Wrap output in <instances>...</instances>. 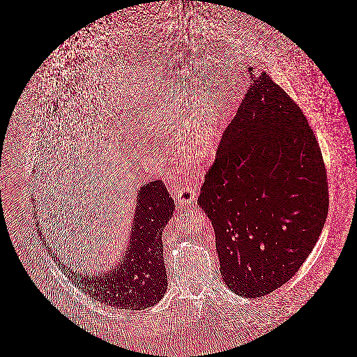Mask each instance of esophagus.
<instances>
[{
    "label": "esophagus",
    "mask_w": 357,
    "mask_h": 357,
    "mask_svg": "<svg viewBox=\"0 0 357 357\" xmlns=\"http://www.w3.org/2000/svg\"><path fill=\"white\" fill-rule=\"evenodd\" d=\"M199 194V187L195 183H185L175 192V202L178 206H183L192 203Z\"/></svg>",
    "instance_id": "34e87169"
}]
</instances>
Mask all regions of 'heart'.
<instances>
[{
	"label": "heart",
	"instance_id": "heart-1",
	"mask_svg": "<svg viewBox=\"0 0 357 357\" xmlns=\"http://www.w3.org/2000/svg\"><path fill=\"white\" fill-rule=\"evenodd\" d=\"M222 107L204 90L174 87L146 109L142 130L154 137L176 136L182 155L194 162L212 158L222 136Z\"/></svg>",
	"mask_w": 357,
	"mask_h": 357
}]
</instances>
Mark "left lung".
Segmentation results:
<instances>
[{
	"label": "left lung",
	"instance_id": "8db88e82",
	"mask_svg": "<svg viewBox=\"0 0 357 357\" xmlns=\"http://www.w3.org/2000/svg\"><path fill=\"white\" fill-rule=\"evenodd\" d=\"M251 82L197 204L215 229L222 279L254 298L291 280L312 252L328 212V184L301 108L267 73Z\"/></svg>",
	"mask_w": 357,
	"mask_h": 357
}]
</instances>
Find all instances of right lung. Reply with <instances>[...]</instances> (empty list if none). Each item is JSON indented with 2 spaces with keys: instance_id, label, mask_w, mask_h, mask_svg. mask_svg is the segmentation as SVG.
<instances>
[{
  "instance_id": "right-lung-1",
  "label": "right lung",
  "mask_w": 357,
  "mask_h": 357,
  "mask_svg": "<svg viewBox=\"0 0 357 357\" xmlns=\"http://www.w3.org/2000/svg\"><path fill=\"white\" fill-rule=\"evenodd\" d=\"M137 194L128 250L118 266L99 276L64 270L72 284L96 301L127 310L155 305L167 289L162 231L175 212L162 181L142 185ZM54 261L61 266L57 258Z\"/></svg>"
}]
</instances>
